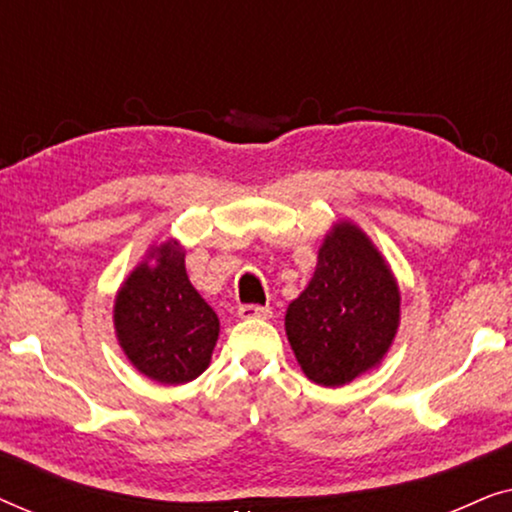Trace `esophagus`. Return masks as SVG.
I'll return each instance as SVG.
<instances>
[{
  "instance_id": "obj_1",
  "label": "esophagus",
  "mask_w": 512,
  "mask_h": 512,
  "mask_svg": "<svg viewBox=\"0 0 512 512\" xmlns=\"http://www.w3.org/2000/svg\"><path fill=\"white\" fill-rule=\"evenodd\" d=\"M270 307H261V305H242L237 310V317L240 319H270Z\"/></svg>"
}]
</instances>
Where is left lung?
Listing matches in <instances>:
<instances>
[{
	"label": "left lung",
	"instance_id": "1",
	"mask_svg": "<svg viewBox=\"0 0 512 512\" xmlns=\"http://www.w3.org/2000/svg\"><path fill=\"white\" fill-rule=\"evenodd\" d=\"M401 324V289L387 258L349 219L328 228L310 284L284 328L307 380L342 387L377 368Z\"/></svg>",
	"mask_w": 512,
	"mask_h": 512
}]
</instances>
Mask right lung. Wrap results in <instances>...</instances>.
Instances as JSON below:
<instances>
[{"mask_svg":"<svg viewBox=\"0 0 512 512\" xmlns=\"http://www.w3.org/2000/svg\"><path fill=\"white\" fill-rule=\"evenodd\" d=\"M179 240L153 242L114 298L123 354L158 384H186L205 373L219 340V317L186 275Z\"/></svg>","mask_w":512,"mask_h":512,"instance_id":"right-lung-1","label":"right lung"}]
</instances>
